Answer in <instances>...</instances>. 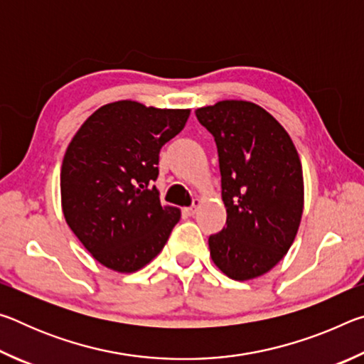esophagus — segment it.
Listing matches in <instances>:
<instances>
[{
	"label": "esophagus",
	"instance_id": "esophagus-1",
	"mask_svg": "<svg viewBox=\"0 0 364 364\" xmlns=\"http://www.w3.org/2000/svg\"><path fill=\"white\" fill-rule=\"evenodd\" d=\"M199 205H200V199H194L193 205L184 208V212H186V215H189V217H193V215L197 212V208H199Z\"/></svg>",
	"mask_w": 364,
	"mask_h": 364
}]
</instances>
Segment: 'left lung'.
<instances>
[{
  "label": "left lung",
  "instance_id": "obj_1",
  "mask_svg": "<svg viewBox=\"0 0 364 364\" xmlns=\"http://www.w3.org/2000/svg\"><path fill=\"white\" fill-rule=\"evenodd\" d=\"M196 117L218 149L226 228L208 237L221 273L249 281L268 273L291 249L304 213V171L281 123L249 101L199 107Z\"/></svg>",
  "mask_w": 364,
  "mask_h": 364
}]
</instances>
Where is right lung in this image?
Returning a JSON list of instances; mask_svg holds the SVG:
<instances>
[{
  "label": "right lung",
  "instance_id": "right-lung-1",
  "mask_svg": "<svg viewBox=\"0 0 364 364\" xmlns=\"http://www.w3.org/2000/svg\"><path fill=\"white\" fill-rule=\"evenodd\" d=\"M189 109L132 100L95 110L72 138L60 167L64 218L102 267L134 273L156 258L180 221L151 186L159 152L186 125Z\"/></svg>",
  "mask_w": 364,
  "mask_h": 364
}]
</instances>
